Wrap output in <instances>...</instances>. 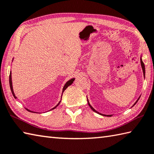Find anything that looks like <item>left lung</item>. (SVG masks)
<instances>
[{
  "instance_id": "1",
  "label": "left lung",
  "mask_w": 154,
  "mask_h": 154,
  "mask_svg": "<svg viewBox=\"0 0 154 154\" xmlns=\"http://www.w3.org/2000/svg\"><path fill=\"white\" fill-rule=\"evenodd\" d=\"M141 66H142V69H143V75H144V76H145V65H144V63H143V61H142V60L141 59ZM136 104V103H135ZM88 104H89V107L91 108V109L93 111H94V112H97V113H99L98 112H97L96 110H95V109L92 107V106L90 105V104H89V102H88ZM100 114V113H99ZM102 115H103V114H102ZM103 116H106V115H103ZM106 116H111V115H106Z\"/></svg>"
}]
</instances>
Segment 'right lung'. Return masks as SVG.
Segmentation results:
<instances>
[{
    "label": "right lung",
    "mask_w": 154,
    "mask_h": 154,
    "mask_svg": "<svg viewBox=\"0 0 154 154\" xmlns=\"http://www.w3.org/2000/svg\"><path fill=\"white\" fill-rule=\"evenodd\" d=\"M74 80H75V79H71V80H69V81H68L66 83V84L65 85V86H64V88H63V93L64 92V91L65 90V89L67 88V87H69V85H71L72 83H73V82H74ZM9 85H10V88H11V92H12V94H13V96H14V97H15V98H17V97L15 96V94H14V92H13V86H12V81H11V72H10V75H9ZM60 102L58 103V104H60ZM58 105H57L55 106L54 108H53L52 109H54V108H56L57 107V106H58ZM27 111H29V112H33V111H31V110H28V109H27Z\"/></svg>",
    "instance_id": "obj_1"
}]
</instances>
